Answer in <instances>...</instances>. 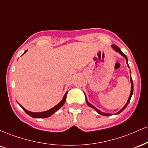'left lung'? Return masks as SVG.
I'll list each match as a JSON object with an SVG mask.
<instances>
[{
  "label": "left lung",
  "instance_id": "1",
  "mask_svg": "<svg viewBox=\"0 0 148 148\" xmlns=\"http://www.w3.org/2000/svg\"><path fill=\"white\" fill-rule=\"evenodd\" d=\"M112 47L113 49H114V50H115L116 51H117V52H119V54H120L121 55H122V56H123L124 58H125V59H126V63H127V66L129 67V65H128V60H127V56H126V55H125V54H124V53L123 52V51H122L121 50L120 48H119V47H118V46L116 45H112ZM130 75H131V73H130ZM130 81H131V92H130V95L129 99H128V100H127V103H126V104L125 105V106H124L123 108L122 109L120 110V111L116 113V114H118L121 113V112H123V111L124 110H125V108H126V107L127 106L128 103H129L130 101L132 96V94H133V90H134V85H133V81H132V77H130ZM85 97H86V95H85ZM86 103H87V104H88V106L91 107L92 108H93L94 110H95L96 111H97V112L99 114H101V115H103V116H111V115H112V114H108V113H104V112H101L100 110H98L97 108H96V107H94V106H92V104H90V103L88 102V99H87V97H86Z\"/></svg>",
  "mask_w": 148,
  "mask_h": 148
}]
</instances>
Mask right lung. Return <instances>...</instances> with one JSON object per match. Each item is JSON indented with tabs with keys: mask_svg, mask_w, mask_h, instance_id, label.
Masks as SVG:
<instances>
[{
	"mask_svg": "<svg viewBox=\"0 0 148 148\" xmlns=\"http://www.w3.org/2000/svg\"><path fill=\"white\" fill-rule=\"evenodd\" d=\"M27 51V50H26L25 51L24 54H25V53H26ZM67 92H67L65 94V95H64L63 99H62L61 101H60V102L58 103V104H57L56 106H54V108H52L51 109L47 110V111H45V112H29V111H28V110H27L26 109H25V108H23L22 106H21L19 103H18V104H19V106H20L21 108H23V110H24V111L28 115H29L30 116L33 117V118H37V119L47 118V117H49L50 116L52 115L53 114H54L57 111V110H59L60 108L63 106V104L65 102V100H66Z\"/></svg>",
	"mask_w": 148,
	"mask_h": 148,
	"instance_id": "obj_1",
	"label": "right lung"
}]
</instances>
